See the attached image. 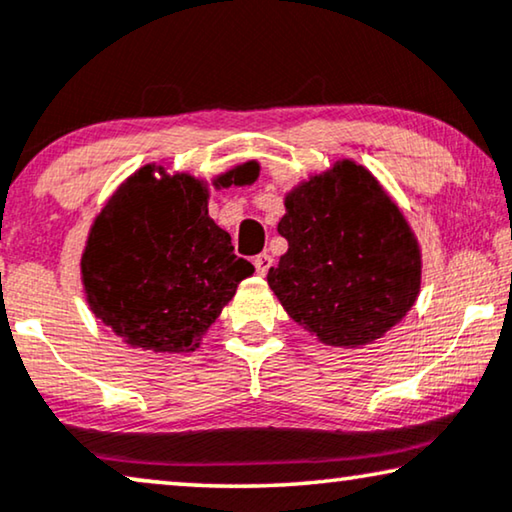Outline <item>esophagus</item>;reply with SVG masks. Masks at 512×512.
I'll list each match as a JSON object with an SVG mask.
<instances>
[{"mask_svg":"<svg viewBox=\"0 0 512 512\" xmlns=\"http://www.w3.org/2000/svg\"><path fill=\"white\" fill-rule=\"evenodd\" d=\"M254 268H256V272L261 274H268V270L272 268V256L270 254H258L256 258H254Z\"/></svg>","mask_w":512,"mask_h":512,"instance_id":"esophagus-1","label":"esophagus"}]
</instances>
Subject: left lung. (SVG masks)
<instances>
[{"label": "left lung", "instance_id": "left-lung-1", "mask_svg": "<svg viewBox=\"0 0 512 512\" xmlns=\"http://www.w3.org/2000/svg\"><path fill=\"white\" fill-rule=\"evenodd\" d=\"M277 231L288 251L268 284L323 344L374 342L418 298V242L374 175L353 161L291 191Z\"/></svg>", "mask_w": 512, "mask_h": 512}]
</instances>
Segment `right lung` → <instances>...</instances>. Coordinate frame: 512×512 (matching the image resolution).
<instances>
[{"label":"right lung","mask_w":512,"mask_h":512,"mask_svg":"<svg viewBox=\"0 0 512 512\" xmlns=\"http://www.w3.org/2000/svg\"><path fill=\"white\" fill-rule=\"evenodd\" d=\"M244 164L221 187L256 180ZM87 302L133 348L194 351L254 265L207 214V189L191 175H131L96 217L83 254Z\"/></svg>","instance_id":"right-lung-1"}]
</instances>
